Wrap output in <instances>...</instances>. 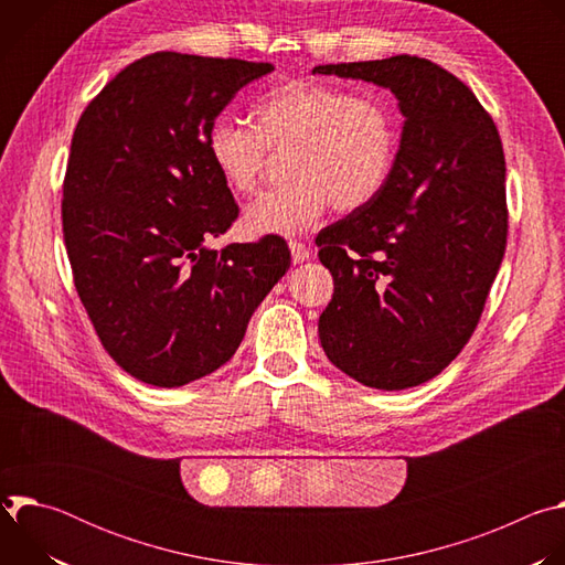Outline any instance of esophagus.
<instances>
[{
  "label": "esophagus",
  "instance_id": "esophagus-1",
  "mask_svg": "<svg viewBox=\"0 0 565 565\" xmlns=\"http://www.w3.org/2000/svg\"><path fill=\"white\" fill-rule=\"evenodd\" d=\"M288 248H290V255H292V262H295V264H303V262L308 259V248L301 244V241L290 238V241H288Z\"/></svg>",
  "mask_w": 565,
  "mask_h": 565
}]
</instances>
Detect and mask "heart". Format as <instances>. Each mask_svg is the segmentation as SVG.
<instances>
[{"instance_id":"heart-1","label":"heart","mask_w":565,"mask_h":565,"mask_svg":"<svg viewBox=\"0 0 565 565\" xmlns=\"http://www.w3.org/2000/svg\"><path fill=\"white\" fill-rule=\"evenodd\" d=\"M399 147V120L380 96L290 79L266 92L253 125L218 116L205 149L221 181L234 194H253L264 177L268 151H288L290 183L262 194L246 210L255 234H295L310 227L331 205L360 212L386 188Z\"/></svg>"}]
</instances>
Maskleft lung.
<instances>
[{"mask_svg": "<svg viewBox=\"0 0 565 565\" xmlns=\"http://www.w3.org/2000/svg\"><path fill=\"white\" fill-rule=\"evenodd\" d=\"M312 73L388 87L407 118L382 194L317 234L335 286L321 349L364 386H418L469 342L505 255L499 129L465 83L418 55Z\"/></svg>", "mask_w": 565, "mask_h": 565, "instance_id": "left-lung-1", "label": "left lung"}]
</instances>
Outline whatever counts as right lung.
Wrapping results in <instances>:
<instances>
[{"mask_svg":"<svg viewBox=\"0 0 565 565\" xmlns=\"http://www.w3.org/2000/svg\"><path fill=\"white\" fill-rule=\"evenodd\" d=\"M266 62L158 51L79 116L62 185L73 284L114 362L151 386L225 364L290 268L277 234L210 250L238 216L205 149L210 125Z\"/></svg>","mask_w":565,"mask_h":565,"instance_id":"add662e5","label":"right lung"}]
</instances>
